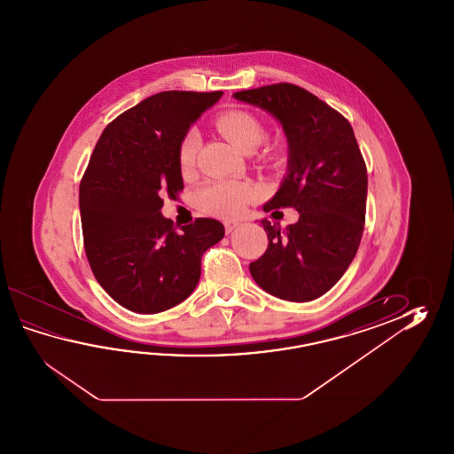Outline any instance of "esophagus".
<instances>
[{"label": "esophagus", "mask_w": 454, "mask_h": 454, "mask_svg": "<svg viewBox=\"0 0 454 454\" xmlns=\"http://www.w3.org/2000/svg\"><path fill=\"white\" fill-rule=\"evenodd\" d=\"M223 227H225V233H231V231L239 227V223L237 221H225Z\"/></svg>", "instance_id": "esophagus-1"}]
</instances>
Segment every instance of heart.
<instances>
[{
  "label": "heart",
  "instance_id": "heart-1",
  "mask_svg": "<svg viewBox=\"0 0 454 454\" xmlns=\"http://www.w3.org/2000/svg\"><path fill=\"white\" fill-rule=\"evenodd\" d=\"M215 126L235 149L250 154L266 137V129L260 120L243 110L223 112L215 118ZM201 145L196 128H190L176 147L178 168L186 174L193 168ZM254 192L250 184L239 180H209L198 188L194 200L203 213L223 219H233L253 201Z\"/></svg>",
  "mask_w": 454,
  "mask_h": 454
}]
</instances>
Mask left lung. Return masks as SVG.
<instances>
[{"label":"left lung","instance_id":"1","mask_svg":"<svg viewBox=\"0 0 454 454\" xmlns=\"http://www.w3.org/2000/svg\"><path fill=\"white\" fill-rule=\"evenodd\" d=\"M240 102L270 112L287 136V176L264 204L299 211L286 231L262 219L268 250L250 262L261 289L289 301L326 294L354 260L367 209V165L344 116L309 90L279 82L235 92Z\"/></svg>","mask_w":454,"mask_h":454}]
</instances>
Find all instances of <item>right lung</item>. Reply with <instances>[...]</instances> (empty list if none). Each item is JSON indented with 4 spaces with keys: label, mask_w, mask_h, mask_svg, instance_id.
Returning a JSON list of instances; mask_svg holds the SVG:
<instances>
[{
    "label": "right lung",
    "mask_w": 454,
    "mask_h": 454,
    "mask_svg": "<svg viewBox=\"0 0 454 454\" xmlns=\"http://www.w3.org/2000/svg\"><path fill=\"white\" fill-rule=\"evenodd\" d=\"M223 92L167 90L116 116L98 137L79 184L84 250L97 282L126 309L159 313L190 297L201 258L223 240L219 221L176 231L160 209L184 190L176 147Z\"/></svg>",
    "instance_id": "obj_1"
}]
</instances>
